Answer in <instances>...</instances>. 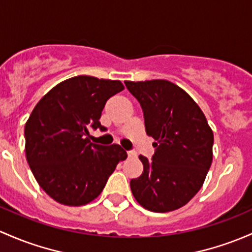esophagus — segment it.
Segmentation results:
<instances>
[{"label":"esophagus","instance_id":"34e87169","mask_svg":"<svg viewBox=\"0 0 252 252\" xmlns=\"http://www.w3.org/2000/svg\"><path fill=\"white\" fill-rule=\"evenodd\" d=\"M128 157H136V153L134 151H128Z\"/></svg>","mask_w":252,"mask_h":252}]
</instances>
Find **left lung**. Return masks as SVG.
<instances>
[{
  "label": "left lung",
  "mask_w": 252,
  "mask_h": 252,
  "mask_svg": "<svg viewBox=\"0 0 252 252\" xmlns=\"http://www.w3.org/2000/svg\"><path fill=\"white\" fill-rule=\"evenodd\" d=\"M124 83L140 102L146 134L157 147L151 160L139 157L144 171L130 181L131 192L147 210H176L202 189L213 161V130L199 106L176 84L165 79Z\"/></svg>",
  "instance_id": "8db88e82"
}]
</instances>
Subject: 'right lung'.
<instances>
[{
    "label": "right lung",
    "mask_w": 252,
    "mask_h": 252,
    "mask_svg": "<svg viewBox=\"0 0 252 252\" xmlns=\"http://www.w3.org/2000/svg\"><path fill=\"white\" fill-rule=\"evenodd\" d=\"M124 89L119 81L76 76L55 86L25 124L26 159L42 189L63 205L94 200L126 152L89 141L106 101Z\"/></svg>",
    "instance_id": "obj_1"
}]
</instances>
